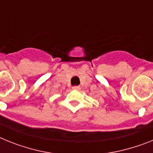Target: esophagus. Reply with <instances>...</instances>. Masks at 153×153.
Returning <instances> with one entry per match:
<instances>
[{"instance_id":"obj_1","label":"esophagus","mask_w":153,"mask_h":153,"mask_svg":"<svg viewBox=\"0 0 153 153\" xmlns=\"http://www.w3.org/2000/svg\"><path fill=\"white\" fill-rule=\"evenodd\" d=\"M73 89H74V90H80V87H79V86H73Z\"/></svg>"}]
</instances>
